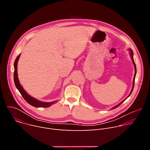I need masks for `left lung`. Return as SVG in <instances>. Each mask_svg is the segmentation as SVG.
Segmentation results:
<instances>
[{"label": "left lung", "mask_w": 150, "mask_h": 150, "mask_svg": "<svg viewBox=\"0 0 150 150\" xmlns=\"http://www.w3.org/2000/svg\"><path fill=\"white\" fill-rule=\"evenodd\" d=\"M128 50L129 51V54H130V56H131V59H132V62H133V64H134V68H135V75H134V79H133V86H132V90H131V93H130V94H129V95L123 101H122V102H120L119 104H118L117 105H115V107H113V108H112L111 109H116V108H117V107L119 106V105H120L126 98H127L128 97H129V96H130V95L131 94V93H132V91H133V89H134V83H135V76H136V74H137V68H136V65H135V62H134V57H133V56H134V53H133V51H132V50L131 49H128Z\"/></svg>", "instance_id": "1"}]
</instances>
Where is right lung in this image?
Here are the masks:
<instances>
[{"label": "right lung", "instance_id": "1", "mask_svg": "<svg viewBox=\"0 0 150 150\" xmlns=\"http://www.w3.org/2000/svg\"><path fill=\"white\" fill-rule=\"evenodd\" d=\"M21 53L17 56L16 58L15 62H14V82L15 84V86L16 88L18 90L19 93H21V96L23 97V98L25 99V100L30 105L35 107V108H49V107L51 106L52 104H54L57 102V100H55L51 102H44L41 101L40 100H38L35 99V98L31 97L30 96L23 88L22 85H21L18 77V73H17V67H18V62L20 57Z\"/></svg>", "mask_w": 150, "mask_h": 150}]
</instances>
